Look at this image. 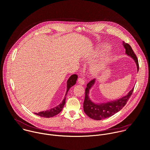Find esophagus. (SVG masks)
Returning a JSON list of instances; mask_svg holds the SVG:
<instances>
[{
  "label": "esophagus",
  "mask_w": 150,
  "mask_h": 150,
  "mask_svg": "<svg viewBox=\"0 0 150 150\" xmlns=\"http://www.w3.org/2000/svg\"><path fill=\"white\" fill-rule=\"evenodd\" d=\"M78 83L81 84V85H83L85 83V81L83 78H78Z\"/></svg>",
  "instance_id": "obj_1"
}]
</instances>
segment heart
I'll return each instance as SVG.
<instances>
[{
	"mask_svg": "<svg viewBox=\"0 0 150 150\" xmlns=\"http://www.w3.org/2000/svg\"><path fill=\"white\" fill-rule=\"evenodd\" d=\"M108 48H109V46L108 45H104L101 47V51H103V52L106 51H107ZM110 59V57L108 55L105 57V60L107 61V60H109ZM99 70H100V67H99V65H95L93 66L92 67H91L90 71H91V72L92 74L96 75L99 72Z\"/></svg>",
	"mask_w": 150,
	"mask_h": 150,
	"instance_id": "b5f03b06",
	"label": "heart"
}]
</instances>
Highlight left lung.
Returning a JSON list of instances; mask_svg holds the SVG:
<instances>
[{
  "mask_svg": "<svg viewBox=\"0 0 150 150\" xmlns=\"http://www.w3.org/2000/svg\"><path fill=\"white\" fill-rule=\"evenodd\" d=\"M122 45L125 49L126 54L131 57L135 61L137 67V71H138V61L137 56L132 49V47L128 43H125L124 41H123ZM95 82V79H93L87 83L86 88L85 89V96L83 102V111L85 113L89 118L95 120H101L109 118L120 111L127 104L132 93L134 88H133L127 95L120 99H117V100L107 102L106 103L95 104L92 102L89 97V90L93 85Z\"/></svg>",
  "mask_w": 150,
  "mask_h": 150,
  "instance_id": "left-lung-1",
  "label": "left lung"
}]
</instances>
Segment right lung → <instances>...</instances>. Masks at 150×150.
<instances>
[{
    "label": "right lung",
    "instance_id": "add662e5",
    "mask_svg": "<svg viewBox=\"0 0 150 150\" xmlns=\"http://www.w3.org/2000/svg\"><path fill=\"white\" fill-rule=\"evenodd\" d=\"M77 78H78V75H76V74L72 75L69 78L68 80L67 81V92H66L65 96L64 99V100L62 101V102L59 105H58V106H57V107H55L53 108L50 109V110L41 111V112H39L38 113H35V114L37 115H39V116L42 117H45V118L52 117H54V116L57 115V114H58L62 110V108H64V106L65 104L66 95L68 93V90L70 89L71 87H72L73 85H74L76 83Z\"/></svg>",
    "mask_w": 150,
    "mask_h": 150
}]
</instances>
